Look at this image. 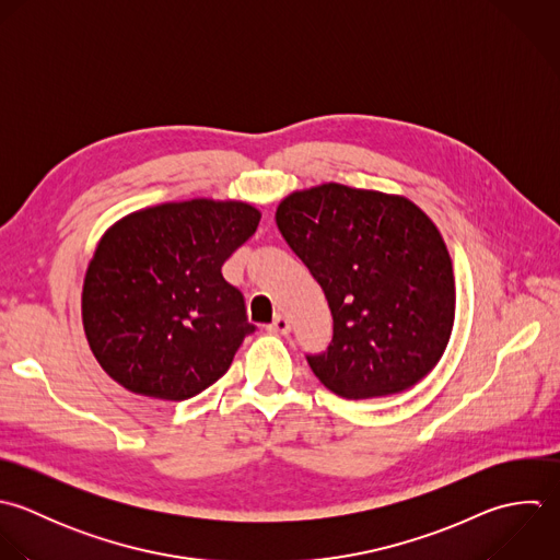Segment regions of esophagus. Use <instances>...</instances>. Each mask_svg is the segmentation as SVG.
Wrapping results in <instances>:
<instances>
[{
	"mask_svg": "<svg viewBox=\"0 0 560 560\" xmlns=\"http://www.w3.org/2000/svg\"><path fill=\"white\" fill-rule=\"evenodd\" d=\"M268 329H270L272 334H288V331H290V320L279 314V316L272 320V325H270Z\"/></svg>",
	"mask_w": 560,
	"mask_h": 560,
	"instance_id": "obj_1",
	"label": "esophagus"
}]
</instances>
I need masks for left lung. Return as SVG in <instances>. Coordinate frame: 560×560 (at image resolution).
<instances>
[{
	"label": "left lung",
	"instance_id": "8db88e82",
	"mask_svg": "<svg viewBox=\"0 0 560 560\" xmlns=\"http://www.w3.org/2000/svg\"><path fill=\"white\" fill-rule=\"evenodd\" d=\"M275 220L334 316L329 349L307 355L320 384L345 399L419 384L456 316L452 257L430 215L406 196L323 183L285 196Z\"/></svg>",
	"mask_w": 560,
	"mask_h": 560
}]
</instances>
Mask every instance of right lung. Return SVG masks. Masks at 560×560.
<instances>
[{"instance_id":"add662e5","label":"right lung","mask_w":560,"mask_h":560,"mask_svg":"<svg viewBox=\"0 0 560 560\" xmlns=\"http://www.w3.org/2000/svg\"><path fill=\"white\" fill-rule=\"evenodd\" d=\"M242 200L191 198L132 211L100 237L82 283V327L126 390L183 401L215 384L255 325L222 264L257 231Z\"/></svg>"}]
</instances>
